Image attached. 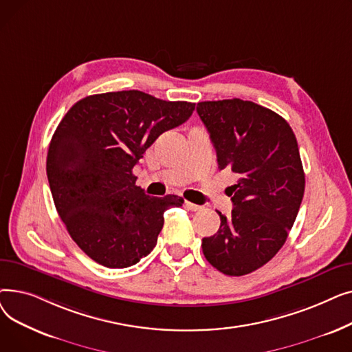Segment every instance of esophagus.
Listing matches in <instances>:
<instances>
[{"label": "esophagus", "instance_id": "esophagus-1", "mask_svg": "<svg viewBox=\"0 0 352 352\" xmlns=\"http://www.w3.org/2000/svg\"><path fill=\"white\" fill-rule=\"evenodd\" d=\"M184 206H186V208H188L191 211H201L202 208H204L202 206H197V204H194V202H190V201H186V204Z\"/></svg>", "mask_w": 352, "mask_h": 352}]
</instances>
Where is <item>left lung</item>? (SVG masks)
Returning <instances> with one entry per match:
<instances>
[{"label": "left lung", "instance_id": "8db88e82", "mask_svg": "<svg viewBox=\"0 0 352 352\" xmlns=\"http://www.w3.org/2000/svg\"><path fill=\"white\" fill-rule=\"evenodd\" d=\"M197 113L219 170L238 175L230 188L231 217L217 211L219 230L202 238V252L219 272L245 275L281 250L297 218L305 190L297 138L281 116L252 101H204Z\"/></svg>", "mask_w": 352, "mask_h": 352}]
</instances>
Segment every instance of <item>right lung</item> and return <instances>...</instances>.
Listing matches in <instances>:
<instances>
[{"label": "right lung", "mask_w": 352, "mask_h": 352, "mask_svg": "<svg viewBox=\"0 0 352 352\" xmlns=\"http://www.w3.org/2000/svg\"><path fill=\"white\" fill-rule=\"evenodd\" d=\"M194 109V102L138 89L89 96L68 109L50 142L47 177L68 234L91 260L126 268L153 251L164 212L184 199L146 195L133 170L148 146Z\"/></svg>", "instance_id": "right-lung-1"}]
</instances>
